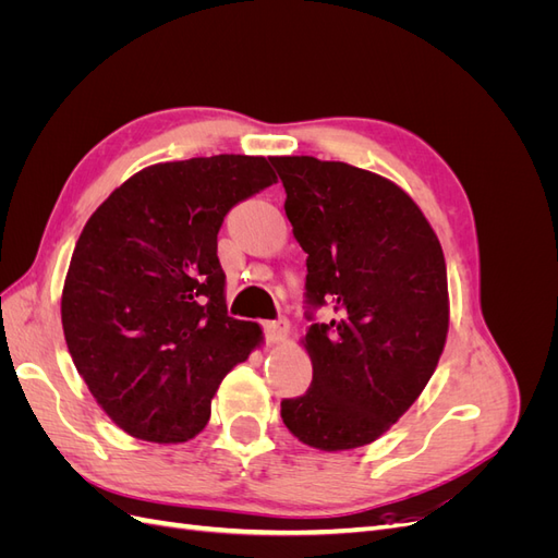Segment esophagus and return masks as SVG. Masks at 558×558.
<instances>
[{
  "label": "esophagus",
  "mask_w": 558,
  "mask_h": 558,
  "mask_svg": "<svg viewBox=\"0 0 558 558\" xmlns=\"http://www.w3.org/2000/svg\"><path fill=\"white\" fill-rule=\"evenodd\" d=\"M265 337H267L269 344L286 342V337H289V324H286V318L267 320V324H265Z\"/></svg>",
  "instance_id": "esophagus-1"
}]
</instances>
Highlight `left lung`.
<instances>
[{
  "label": "left lung",
  "mask_w": 558,
  "mask_h": 558,
  "mask_svg": "<svg viewBox=\"0 0 558 558\" xmlns=\"http://www.w3.org/2000/svg\"><path fill=\"white\" fill-rule=\"evenodd\" d=\"M283 209L307 253V302L335 318L312 324L305 396L281 418L300 442L347 451L375 442L408 412L449 332L445 253L400 185L347 162L275 156Z\"/></svg>",
  "instance_id": "1"
}]
</instances>
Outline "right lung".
Masks as SVG:
<instances>
[{"mask_svg":"<svg viewBox=\"0 0 558 558\" xmlns=\"http://www.w3.org/2000/svg\"><path fill=\"white\" fill-rule=\"evenodd\" d=\"M277 183L263 156L158 162L95 209L62 289L66 349L118 428L156 445L207 426L230 369L263 328L228 316L218 230L238 202Z\"/></svg>","mask_w":558,"mask_h":558,"instance_id":"add662e5","label":"right lung"}]
</instances>
